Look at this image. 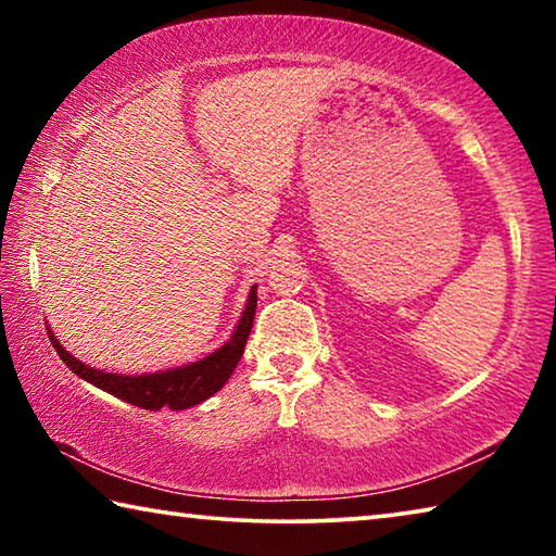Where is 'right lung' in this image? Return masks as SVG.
<instances>
[{"label":"right lung","instance_id":"1","mask_svg":"<svg viewBox=\"0 0 556 556\" xmlns=\"http://www.w3.org/2000/svg\"><path fill=\"white\" fill-rule=\"evenodd\" d=\"M255 308H257V287L250 289L248 308L240 318L238 328L228 343L218 351L211 353L203 361H195L191 365H184V368H172L164 372H152V375H115V372H102L96 368H88L86 363L75 361V357L65 351L59 343V338L53 336L51 328H46L55 353L63 357V363L78 375V378L88 380L96 384V388L105 390L115 397L125 400L129 404H137L142 409H188L193 404H201L208 400L211 394L218 392L235 370V365L240 363L244 343H248V336L252 331V321H255Z\"/></svg>","mask_w":556,"mask_h":556}]
</instances>
